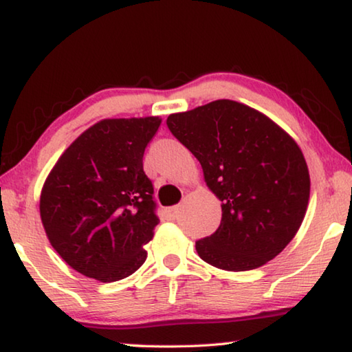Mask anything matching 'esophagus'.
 I'll use <instances>...</instances> for the list:
<instances>
[{
    "mask_svg": "<svg viewBox=\"0 0 352 352\" xmlns=\"http://www.w3.org/2000/svg\"><path fill=\"white\" fill-rule=\"evenodd\" d=\"M166 214H168L169 219H177L178 216V206H172L169 210H166Z\"/></svg>",
    "mask_w": 352,
    "mask_h": 352,
    "instance_id": "1",
    "label": "esophagus"
}]
</instances>
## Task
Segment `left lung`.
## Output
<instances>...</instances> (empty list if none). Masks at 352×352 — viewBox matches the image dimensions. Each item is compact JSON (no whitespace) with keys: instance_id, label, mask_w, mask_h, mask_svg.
<instances>
[{"instance_id":"obj_1","label":"left lung","mask_w":352,"mask_h":352,"mask_svg":"<svg viewBox=\"0 0 352 352\" xmlns=\"http://www.w3.org/2000/svg\"><path fill=\"white\" fill-rule=\"evenodd\" d=\"M172 135L204 169L222 201L216 233L195 242L217 269L264 265L294 239L306 216L311 178L300 146L264 113L230 99L172 113Z\"/></svg>"}]
</instances>
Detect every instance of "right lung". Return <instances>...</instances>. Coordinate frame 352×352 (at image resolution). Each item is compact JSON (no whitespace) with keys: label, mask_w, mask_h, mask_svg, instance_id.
Returning <instances> with one entry per match:
<instances>
[{"label":"right lung","mask_w":352,"mask_h":352,"mask_svg":"<svg viewBox=\"0 0 352 352\" xmlns=\"http://www.w3.org/2000/svg\"><path fill=\"white\" fill-rule=\"evenodd\" d=\"M162 118L102 119L71 142L46 177L40 217L52 248L100 283L132 275L158 225L142 169Z\"/></svg>","instance_id":"right-lung-1"}]
</instances>
